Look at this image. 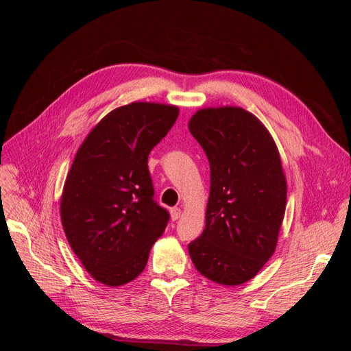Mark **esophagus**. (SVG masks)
Segmentation results:
<instances>
[{
	"instance_id": "obj_1",
	"label": "esophagus",
	"mask_w": 351,
	"mask_h": 351,
	"mask_svg": "<svg viewBox=\"0 0 351 351\" xmlns=\"http://www.w3.org/2000/svg\"><path fill=\"white\" fill-rule=\"evenodd\" d=\"M169 214H171V219L173 221H177L180 217H182V209H180V208H173L171 210H169Z\"/></svg>"
}]
</instances>
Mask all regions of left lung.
Returning a JSON list of instances; mask_svg holds the SVG:
<instances>
[{
    "instance_id": "left-lung-1",
    "label": "left lung",
    "mask_w": 351,
    "mask_h": 351,
    "mask_svg": "<svg viewBox=\"0 0 351 351\" xmlns=\"http://www.w3.org/2000/svg\"><path fill=\"white\" fill-rule=\"evenodd\" d=\"M189 130L210 168L205 230L189 244L190 258L208 280L240 285L278 243L287 204L278 147L258 117L240 107L202 108Z\"/></svg>"
}]
</instances>
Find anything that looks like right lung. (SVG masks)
<instances>
[{
	"instance_id": "add662e5",
	"label": "right lung",
	"mask_w": 351,
	"mask_h": 351,
	"mask_svg": "<svg viewBox=\"0 0 351 351\" xmlns=\"http://www.w3.org/2000/svg\"><path fill=\"white\" fill-rule=\"evenodd\" d=\"M178 117V107L132 102L108 112L74 156L60 214L73 252L108 287L133 281L164 234L168 212L154 200L147 155Z\"/></svg>"
}]
</instances>
